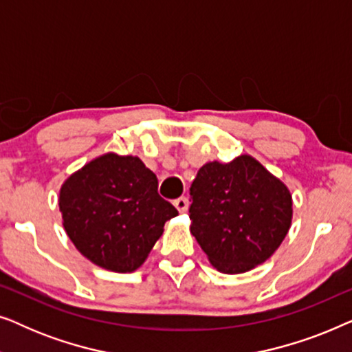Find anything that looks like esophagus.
Wrapping results in <instances>:
<instances>
[{"label":"esophagus","instance_id":"1","mask_svg":"<svg viewBox=\"0 0 352 352\" xmlns=\"http://www.w3.org/2000/svg\"><path fill=\"white\" fill-rule=\"evenodd\" d=\"M173 204H175L179 213H186L187 208H189V200H187V197H179V199H176Z\"/></svg>","mask_w":352,"mask_h":352}]
</instances>
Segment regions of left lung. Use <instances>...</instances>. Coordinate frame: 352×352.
<instances>
[{
    "mask_svg": "<svg viewBox=\"0 0 352 352\" xmlns=\"http://www.w3.org/2000/svg\"><path fill=\"white\" fill-rule=\"evenodd\" d=\"M190 200V232L221 272H247L264 263L290 229V192L248 155L201 166Z\"/></svg>",
    "mask_w": 352,
    "mask_h": 352,
    "instance_id": "1",
    "label": "left lung"
}]
</instances>
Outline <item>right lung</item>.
I'll return each mask as SVG.
<instances>
[{"mask_svg":"<svg viewBox=\"0 0 352 352\" xmlns=\"http://www.w3.org/2000/svg\"><path fill=\"white\" fill-rule=\"evenodd\" d=\"M158 179L138 157L105 153L60 189L64 228L76 250L98 266L131 272L146 261L177 210L158 195Z\"/></svg>","mask_w":352,"mask_h":352,"instance_id":"obj_1","label":"right lung"}]
</instances>
